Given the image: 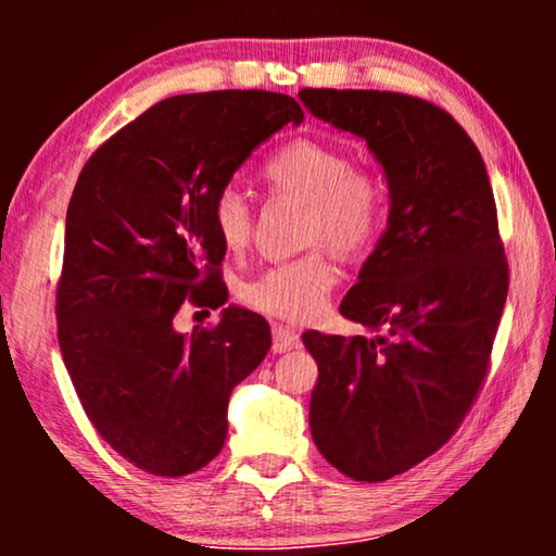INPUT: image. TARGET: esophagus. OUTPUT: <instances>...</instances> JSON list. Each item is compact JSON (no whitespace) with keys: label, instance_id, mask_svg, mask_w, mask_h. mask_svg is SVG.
<instances>
[{"label":"esophagus","instance_id":"obj_1","mask_svg":"<svg viewBox=\"0 0 556 556\" xmlns=\"http://www.w3.org/2000/svg\"><path fill=\"white\" fill-rule=\"evenodd\" d=\"M299 344H301L299 331L291 329V326H283V324L273 326V352L286 354L291 352V349H299Z\"/></svg>","mask_w":556,"mask_h":556}]
</instances>
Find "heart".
Wrapping results in <instances>:
<instances>
[{
  "label": "heart",
  "mask_w": 556,
  "mask_h": 556,
  "mask_svg": "<svg viewBox=\"0 0 556 556\" xmlns=\"http://www.w3.org/2000/svg\"><path fill=\"white\" fill-rule=\"evenodd\" d=\"M273 194L308 207L306 240H324L341 255H359L375 245L384 225V192L375 177L354 169L352 156L331 143L299 139L286 143L261 166ZM212 223L227 253H240L253 232V212L240 189L227 187L212 204ZM337 286V268L324 253L270 265L242 286V301L261 314L306 321L321 311Z\"/></svg>",
  "instance_id": "heart-1"
}]
</instances>
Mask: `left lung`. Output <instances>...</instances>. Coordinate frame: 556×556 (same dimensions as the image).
<instances>
[{
  "label": "left lung",
  "instance_id": "obj_1",
  "mask_svg": "<svg viewBox=\"0 0 556 556\" xmlns=\"http://www.w3.org/2000/svg\"><path fill=\"white\" fill-rule=\"evenodd\" d=\"M311 116L367 141L390 189L382 238L341 301L375 337L306 331L318 364L308 425L354 481H387L458 430L508 293L481 151L438 105L379 90L303 88Z\"/></svg>",
  "mask_w": 556,
  "mask_h": 556
}]
</instances>
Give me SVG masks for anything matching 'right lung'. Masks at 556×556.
<instances>
[{
  "instance_id": "add662e5",
  "label": "right lung",
  "mask_w": 556,
  "mask_h": 556,
  "mask_svg": "<svg viewBox=\"0 0 556 556\" xmlns=\"http://www.w3.org/2000/svg\"><path fill=\"white\" fill-rule=\"evenodd\" d=\"M301 105L265 90L174 96L111 136L73 189L65 217L58 341L80 405L136 468L187 476L227 438L230 392L265 359L270 326L227 306L185 337L187 299L227 301L212 223L215 197Z\"/></svg>"
}]
</instances>
